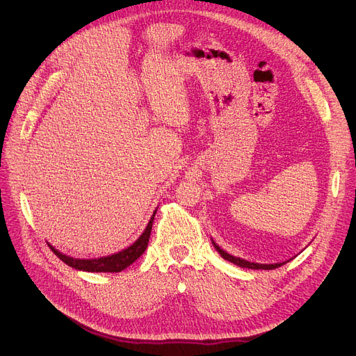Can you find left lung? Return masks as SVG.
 I'll use <instances>...</instances> for the list:
<instances>
[{
    "label": "left lung",
    "mask_w": 356,
    "mask_h": 356,
    "mask_svg": "<svg viewBox=\"0 0 356 356\" xmlns=\"http://www.w3.org/2000/svg\"><path fill=\"white\" fill-rule=\"evenodd\" d=\"M212 244H213V247L216 248V251L220 254V257H222L223 259L231 261V263H234L235 266L242 267V268H252V270H274V268H278V267H282L283 264L289 263V261H286V263H278V264H257V263H250V261H245V259H241V258H238V257L229 255L228 252H225L223 250H220V248L215 244L213 241H212Z\"/></svg>",
    "instance_id": "obj_1"
}]
</instances>
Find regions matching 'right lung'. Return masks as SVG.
Here are the masks:
<instances>
[{
	"label": "right lung",
	"instance_id": "1",
	"mask_svg": "<svg viewBox=\"0 0 356 356\" xmlns=\"http://www.w3.org/2000/svg\"><path fill=\"white\" fill-rule=\"evenodd\" d=\"M154 215H156V212H154ZM154 215L152 216V219H149L145 231L141 234V236L134 242V244L122 250L118 254H114V255L95 258V259H79V258L67 257V255L59 252L58 250H54L51 245H49V247L56 255H58V258H60L65 264L70 266L72 268L82 270V271H90V273H120V271L125 270L128 266L133 264L134 261L138 257H141L143 252L145 251V248L148 245L149 234H152Z\"/></svg>",
	"mask_w": 356,
	"mask_h": 356
}]
</instances>
